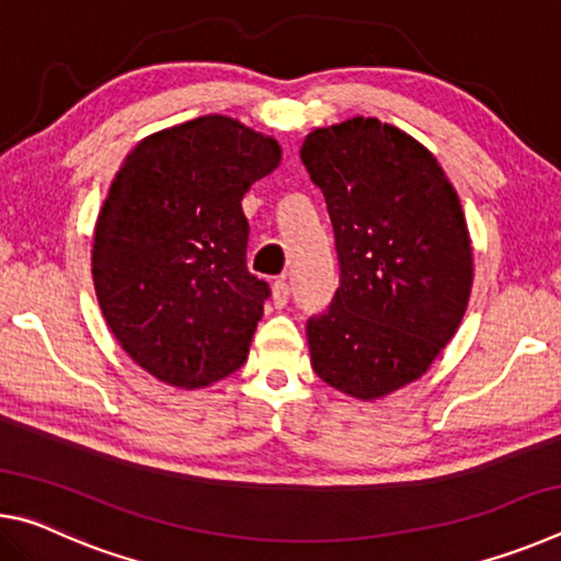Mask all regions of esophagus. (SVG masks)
<instances>
[{"label":"esophagus","mask_w":561,"mask_h":561,"mask_svg":"<svg viewBox=\"0 0 561 561\" xmlns=\"http://www.w3.org/2000/svg\"><path fill=\"white\" fill-rule=\"evenodd\" d=\"M272 299H274V307H277V309L287 307V301H289V284L284 282V279H277V282H274V287H272Z\"/></svg>","instance_id":"esophagus-1"}]
</instances>
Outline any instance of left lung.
I'll use <instances>...</instances> for the list:
<instances>
[{"instance_id":"obj_1","label":"left lung","mask_w":561,"mask_h":561,"mask_svg":"<svg viewBox=\"0 0 561 561\" xmlns=\"http://www.w3.org/2000/svg\"><path fill=\"white\" fill-rule=\"evenodd\" d=\"M301 163L327 197L339 289L307 321L317 376L374 401L421 378L458 331L472 289L468 225L438 160L378 118L304 138Z\"/></svg>"}]
</instances>
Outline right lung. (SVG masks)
Instances as JSON below:
<instances>
[{
    "instance_id": "right-lung-1",
    "label": "right lung",
    "mask_w": 561,
    "mask_h": 561,
    "mask_svg": "<svg viewBox=\"0 0 561 561\" xmlns=\"http://www.w3.org/2000/svg\"><path fill=\"white\" fill-rule=\"evenodd\" d=\"M279 160L274 138L203 116L140 140L113 178L93 287L113 336L158 381L193 391L247 360L270 284L247 270L242 197Z\"/></svg>"
}]
</instances>
